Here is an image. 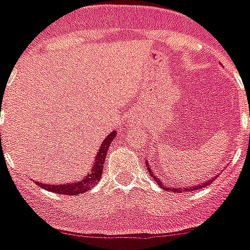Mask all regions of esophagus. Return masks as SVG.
Wrapping results in <instances>:
<instances>
[{
  "mask_svg": "<svg viewBox=\"0 0 250 250\" xmlns=\"http://www.w3.org/2000/svg\"><path fill=\"white\" fill-rule=\"evenodd\" d=\"M138 120H139L138 117H134V120H131V121H138Z\"/></svg>",
  "mask_w": 250,
  "mask_h": 250,
  "instance_id": "1",
  "label": "esophagus"
}]
</instances>
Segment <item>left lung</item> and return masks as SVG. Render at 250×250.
Listing matches in <instances>:
<instances>
[{
  "instance_id": "1",
  "label": "left lung",
  "mask_w": 250,
  "mask_h": 250,
  "mask_svg": "<svg viewBox=\"0 0 250 250\" xmlns=\"http://www.w3.org/2000/svg\"><path fill=\"white\" fill-rule=\"evenodd\" d=\"M146 166H147V168H148V174H149L150 176L153 177V180L156 181V183H157V184L160 185V187H162V188H164V189H166V190H172V191H174V193H179V191L184 190V187H183V188H176V187L167 188L166 185L164 184V181L161 180V179L157 176V175H154L153 172H152V167H150V165L148 164V161H147V162H146ZM212 181H213V177H212L211 180L206 181V183H202V184L193 185V187H191V185H190V187H185V190H194V189H201V188H204V187H207L208 184H211Z\"/></svg>"
}]
</instances>
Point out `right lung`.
<instances>
[{"instance_id": "add662e5", "label": "right lung", "mask_w": 250, "mask_h": 250, "mask_svg": "<svg viewBox=\"0 0 250 250\" xmlns=\"http://www.w3.org/2000/svg\"><path fill=\"white\" fill-rule=\"evenodd\" d=\"M116 137V131L113 130L111 131L107 138L102 142L100 149L97 152V156L93 161V167L89 172H86L84 177H82L80 180L74 181V183H65V184H47V183H37L38 187L44 188L47 190L53 191L56 194H66V195H75V194H83L85 191H88L90 188L100 181L101 176L103 172V165H104V160H106V154L108 152L112 140Z\"/></svg>"}]
</instances>
